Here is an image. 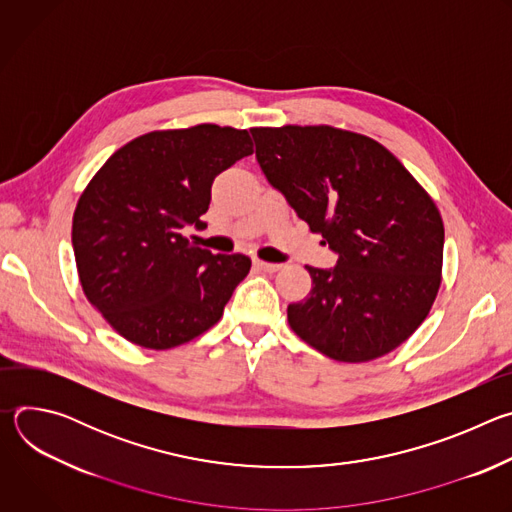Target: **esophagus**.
<instances>
[{
	"mask_svg": "<svg viewBox=\"0 0 512 512\" xmlns=\"http://www.w3.org/2000/svg\"><path fill=\"white\" fill-rule=\"evenodd\" d=\"M253 263H255V267H257V269L267 271V273H275V271H279V269H281V265H277V263H267V261H261V259H255Z\"/></svg>",
	"mask_w": 512,
	"mask_h": 512,
	"instance_id": "obj_1",
	"label": "esophagus"
}]
</instances>
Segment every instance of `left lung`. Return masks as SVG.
<instances>
[{
    "label": "left lung",
    "mask_w": 512,
    "mask_h": 512,
    "mask_svg": "<svg viewBox=\"0 0 512 512\" xmlns=\"http://www.w3.org/2000/svg\"><path fill=\"white\" fill-rule=\"evenodd\" d=\"M273 188L338 255L306 265L312 289L287 306L306 344L338 362H369L427 318L442 283L444 221L433 198L373 137L332 125L253 127Z\"/></svg>",
    "instance_id": "obj_1"
}]
</instances>
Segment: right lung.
<instances>
[{"label":"right lung","mask_w":512,"mask_h":512,"mask_svg":"<svg viewBox=\"0 0 512 512\" xmlns=\"http://www.w3.org/2000/svg\"><path fill=\"white\" fill-rule=\"evenodd\" d=\"M253 154L247 129L200 123L160 129L119 148L91 178L72 216V249L87 300L125 340L168 350L223 318L251 259L188 241L210 186Z\"/></svg>","instance_id":"obj_1"}]
</instances>
